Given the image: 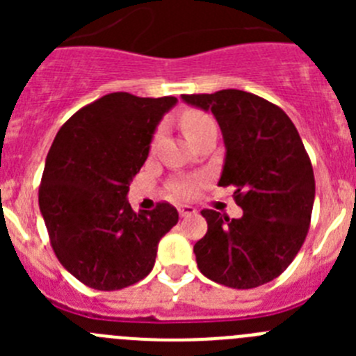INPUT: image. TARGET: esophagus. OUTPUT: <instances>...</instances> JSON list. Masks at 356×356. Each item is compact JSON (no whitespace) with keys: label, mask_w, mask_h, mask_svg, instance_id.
Listing matches in <instances>:
<instances>
[{"label":"esophagus","mask_w":356,"mask_h":356,"mask_svg":"<svg viewBox=\"0 0 356 356\" xmlns=\"http://www.w3.org/2000/svg\"><path fill=\"white\" fill-rule=\"evenodd\" d=\"M178 212H180L181 217H188V216H196L197 209L193 205H180L178 207Z\"/></svg>","instance_id":"1"}]
</instances>
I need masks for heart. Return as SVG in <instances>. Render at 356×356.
Returning a JSON list of instances; mask_svg holds the SVG:
<instances>
[{
	"instance_id": "obj_1",
	"label": "heart",
	"mask_w": 356,
	"mask_h": 356,
	"mask_svg": "<svg viewBox=\"0 0 356 356\" xmlns=\"http://www.w3.org/2000/svg\"><path fill=\"white\" fill-rule=\"evenodd\" d=\"M180 124L184 134L187 135L188 140H193L194 137L201 134V131H205L207 128L213 127V121L203 112H197V110H187L184 114L180 115ZM156 139H159V135H156ZM194 191V184L193 181H178L175 185V193L181 194V196H187V194H193Z\"/></svg>"
}]
</instances>
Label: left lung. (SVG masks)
I'll return each mask as SVG.
<instances>
[{
	"mask_svg": "<svg viewBox=\"0 0 356 356\" xmlns=\"http://www.w3.org/2000/svg\"><path fill=\"white\" fill-rule=\"evenodd\" d=\"M187 105L212 112L225 140L219 187H234L241 219L201 210L205 237L194 244L200 271L232 289L278 278L307 237L316 181L294 122L264 97L237 89L181 94Z\"/></svg>",
	"mask_w": 356,
	"mask_h": 356,
	"instance_id": "8db88e82",
	"label": "left lung"
}]
</instances>
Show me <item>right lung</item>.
Listing matches in <instances>:
<instances>
[{"label": "right lung", "mask_w": 356, "mask_h": 356, "mask_svg": "<svg viewBox=\"0 0 356 356\" xmlns=\"http://www.w3.org/2000/svg\"><path fill=\"white\" fill-rule=\"evenodd\" d=\"M176 103L172 96L106 94L78 110L53 140L40 213L56 259L87 287L119 291L146 278L160 238L178 222L169 203L137 213L128 201L156 127Z\"/></svg>", "instance_id": "obj_1"}]
</instances>
